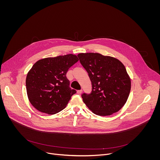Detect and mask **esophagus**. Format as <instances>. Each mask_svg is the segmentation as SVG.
<instances>
[{"label":"esophagus","mask_w":160,"mask_h":160,"mask_svg":"<svg viewBox=\"0 0 160 160\" xmlns=\"http://www.w3.org/2000/svg\"><path fill=\"white\" fill-rule=\"evenodd\" d=\"M77 93H78V95H81V93H82V90H78V91H77Z\"/></svg>","instance_id":"esophagus-1"}]
</instances>
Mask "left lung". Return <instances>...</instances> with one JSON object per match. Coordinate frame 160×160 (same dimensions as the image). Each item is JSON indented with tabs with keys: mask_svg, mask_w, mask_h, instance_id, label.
I'll return each instance as SVG.
<instances>
[{
	"mask_svg": "<svg viewBox=\"0 0 160 160\" xmlns=\"http://www.w3.org/2000/svg\"><path fill=\"white\" fill-rule=\"evenodd\" d=\"M79 61L89 74L91 93L82 94L84 103L94 114L109 116L126 103L131 82L124 65L118 59L98 53H81Z\"/></svg>",
	"mask_w": 160,
	"mask_h": 160,
	"instance_id": "8db88e82",
	"label": "left lung"
}]
</instances>
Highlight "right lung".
<instances>
[{
	"label": "right lung",
	"mask_w": 160,
	"mask_h": 160,
	"mask_svg": "<svg viewBox=\"0 0 160 160\" xmlns=\"http://www.w3.org/2000/svg\"><path fill=\"white\" fill-rule=\"evenodd\" d=\"M79 60L73 54L38 60L28 72L26 86L28 99L38 111L54 114L63 110L76 93L67 78L69 68Z\"/></svg>",
	"instance_id": "add662e5"
}]
</instances>
